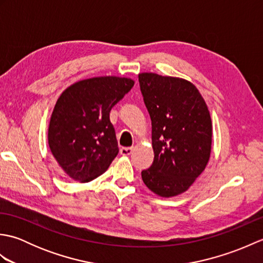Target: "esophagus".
I'll return each mask as SVG.
<instances>
[{
    "label": "esophagus",
    "mask_w": 263,
    "mask_h": 263,
    "mask_svg": "<svg viewBox=\"0 0 263 263\" xmlns=\"http://www.w3.org/2000/svg\"><path fill=\"white\" fill-rule=\"evenodd\" d=\"M120 153L123 156H128L132 154V148L131 147H123L120 149Z\"/></svg>",
    "instance_id": "obj_1"
}]
</instances>
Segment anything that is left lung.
I'll list each match as a JSON object with an SVG mask.
<instances>
[{"label": "left lung", "mask_w": 263, "mask_h": 263, "mask_svg": "<svg viewBox=\"0 0 263 263\" xmlns=\"http://www.w3.org/2000/svg\"><path fill=\"white\" fill-rule=\"evenodd\" d=\"M143 102L152 119L155 158L141 172L147 187L160 197L185 192L205 168L211 152L208 107L194 85L180 78L140 73Z\"/></svg>", "instance_id": "left-lung-1"}]
</instances>
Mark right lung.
Wrapping results in <instances>:
<instances>
[{"label":"right lung","mask_w":263,"mask_h":263,"mask_svg":"<svg viewBox=\"0 0 263 263\" xmlns=\"http://www.w3.org/2000/svg\"><path fill=\"white\" fill-rule=\"evenodd\" d=\"M135 81L98 77L66 88L58 99L48 126V144L59 165L81 183L102 175L119 154L109 111Z\"/></svg>","instance_id":"obj_1"}]
</instances>
